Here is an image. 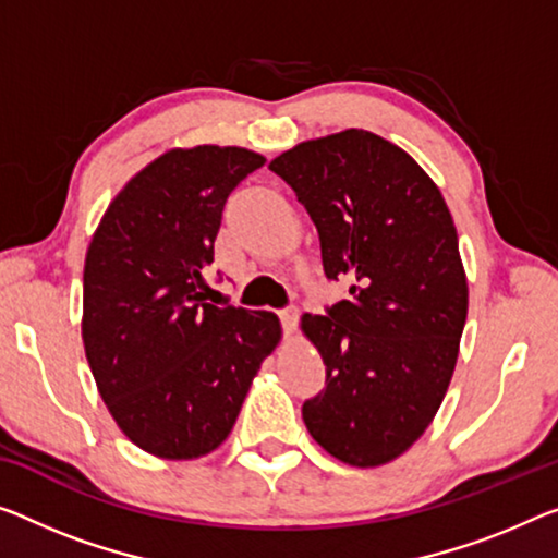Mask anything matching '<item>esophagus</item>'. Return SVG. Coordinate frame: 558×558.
<instances>
[{
    "label": "esophagus",
    "mask_w": 558,
    "mask_h": 558,
    "mask_svg": "<svg viewBox=\"0 0 558 558\" xmlns=\"http://www.w3.org/2000/svg\"><path fill=\"white\" fill-rule=\"evenodd\" d=\"M279 319H281V324H284L287 333H294L296 322H299V312L296 308H284V312H279Z\"/></svg>",
    "instance_id": "1"
}]
</instances>
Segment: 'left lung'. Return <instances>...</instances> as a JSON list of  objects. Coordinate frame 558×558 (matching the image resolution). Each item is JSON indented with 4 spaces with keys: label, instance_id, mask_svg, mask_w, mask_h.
<instances>
[{
    "label": "left lung",
    "instance_id": "8db88e82",
    "mask_svg": "<svg viewBox=\"0 0 558 558\" xmlns=\"http://www.w3.org/2000/svg\"><path fill=\"white\" fill-rule=\"evenodd\" d=\"M269 169L316 225L324 274L349 281L327 316H302L327 364L304 424L349 466L389 464L434 422L457 366L469 287L451 211L404 149L366 130L296 144Z\"/></svg>",
    "mask_w": 558,
    "mask_h": 558
}]
</instances>
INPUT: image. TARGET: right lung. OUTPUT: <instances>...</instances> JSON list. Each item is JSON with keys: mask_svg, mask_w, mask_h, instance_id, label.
I'll list each match as a JSON object with an SVG mask.
<instances>
[{"mask_svg": "<svg viewBox=\"0 0 558 558\" xmlns=\"http://www.w3.org/2000/svg\"><path fill=\"white\" fill-rule=\"evenodd\" d=\"M244 147L169 149L122 186L84 259L82 341L126 439L169 461L225 444L279 316L207 302L227 196L264 165Z\"/></svg>", "mask_w": 558, "mask_h": 558, "instance_id": "1", "label": "right lung"}]
</instances>
